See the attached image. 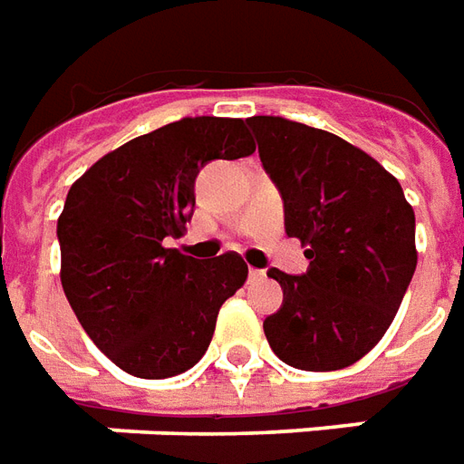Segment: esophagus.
<instances>
[{"label": "esophagus", "instance_id": "34e87169", "mask_svg": "<svg viewBox=\"0 0 464 464\" xmlns=\"http://www.w3.org/2000/svg\"><path fill=\"white\" fill-rule=\"evenodd\" d=\"M248 276H251V281H261L263 276H266V271H261V268H251Z\"/></svg>", "mask_w": 464, "mask_h": 464}]
</instances>
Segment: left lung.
Here are the masks:
<instances>
[{
  "label": "left lung",
  "instance_id": "8db88e82",
  "mask_svg": "<svg viewBox=\"0 0 464 464\" xmlns=\"http://www.w3.org/2000/svg\"><path fill=\"white\" fill-rule=\"evenodd\" d=\"M278 186L303 276L271 268L283 305L263 321L273 353L298 370L348 368L378 345L418 266L415 213L398 179L335 133L283 116L246 119Z\"/></svg>",
  "mask_w": 464,
  "mask_h": 464
}]
</instances>
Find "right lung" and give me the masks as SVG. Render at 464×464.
Instances as JSON below:
<instances>
[{
    "label": "right lung",
    "mask_w": 464,
    "mask_h": 464,
    "mask_svg": "<svg viewBox=\"0 0 464 464\" xmlns=\"http://www.w3.org/2000/svg\"><path fill=\"white\" fill-rule=\"evenodd\" d=\"M253 151L243 119L186 116L106 153L66 193L56 223L66 301L129 375L161 380L193 368L221 305L248 278L238 253L198 261L163 241L191 218L203 166Z\"/></svg>",
    "instance_id": "right-lung-1"
}]
</instances>
